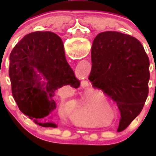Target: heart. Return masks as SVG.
I'll list each match as a JSON object with an SVG mask.
<instances>
[{"label": "heart", "instance_id": "1", "mask_svg": "<svg viewBox=\"0 0 156 156\" xmlns=\"http://www.w3.org/2000/svg\"><path fill=\"white\" fill-rule=\"evenodd\" d=\"M100 103L101 100L98 97L97 100L92 101H89L85 104L82 105L77 111L76 117L75 119L76 122L82 126H96V122L92 119V115Z\"/></svg>", "mask_w": 156, "mask_h": 156}]
</instances>
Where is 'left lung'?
<instances>
[{
    "mask_svg": "<svg viewBox=\"0 0 156 156\" xmlns=\"http://www.w3.org/2000/svg\"><path fill=\"white\" fill-rule=\"evenodd\" d=\"M91 63L89 80L117 104L121 115L117 130L122 131L140 114L148 98V55L135 37L103 32L92 44Z\"/></svg>",
    "mask_w": 156,
    "mask_h": 156,
    "instance_id": "obj_1",
    "label": "left lung"
}]
</instances>
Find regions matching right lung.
Returning a JSON list of instances; mask_svg holds the SVG:
<instances>
[{
    "label": "right lung",
    "instance_id": "1",
    "mask_svg": "<svg viewBox=\"0 0 156 156\" xmlns=\"http://www.w3.org/2000/svg\"><path fill=\"white\" fill-rule=\"evenodd\" d=\"M9 77L12 93L20 111L44 127H56L47 122L56 108L52 99L57 89L80 82L66 62L62 39L51 32H34L25 36L10 55ZM41 73L47 82H39Z\"/></svg>",
    "mask_w": 156,
    "mask_h": 156
}]
</instances>
